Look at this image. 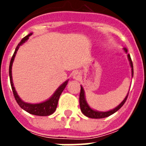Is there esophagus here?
<instances>
[{
  "label": "esophagus",
  "mask_w": 146,
  "mask_h": 146,
  "mask_svg": "<svg viewBox=\"0 0 146 146\" xmlns=\"http://www.w3.org/2000/svg\"><path fill=\"white\" fill-rule=\"evenodd\" d=\"M72 77L75 80H79L81 77V74L80 72H73V74H72Z\"/></svg>",
  "instance_id": "34e87169"
}]
</instances>
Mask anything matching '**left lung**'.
Here are the masks:
<instances>
[{
    "label": "left lung",
    "instance_id": "1",
    "mask_svg": "<svg viewBox=\"0 0 146 146\" xmlns=\"http://www.w3.org/2000/svg\"><path fill=\"white\" fill-rule=\"evenodd\" d=\"M125 52H127V50L126 48H123ZM127 57H128V60L129 61V64L131 66V76L133 77L134 74V70H133V64H132V61H131V57H130V55L128 54L127 55ZM81 89H80V110L82 113L86 115V116L88 117V118H106V117L110 116L113 115V113H115V112H117L121 107L123 106L125 102L126 101V99L128 97V94H127L126 97L124 98L123 101L121 102V104L119 105L115 108L114 109L111 110H109V111L106 112H101V111H97V110H95L92 109L91 107L89 106L88 104L87 103V101L86 99V96H85V91L82 86H80Z\"/></svg>",
    "mask_w": 146,
    "mask_h": 146
}]
</instances>
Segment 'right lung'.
<instances>
[{
    "label": "right lung",
    "instance_id": "1",
    "mask_svg": "<svg viewBox=\"0 0 146 146\" xmlns=\"http://www.w3.org/2000/svg\"><path fill=\"white\" fill-rule=\"evenodd\" d=\"M33 33H31L25 36L23 39L21 40V42L18 44V45L17 46L16 49H15V51L14 52V55H13L12 58L11 59V61H10L9 64V77H10V82H11V89H12L13 94H14V96H15V99H16L17 102L19 104V106L23 109L24 110H25L28 113H31L32 115H38V116H47V115H52L54 112L55 111L56 108H57L58 102V99L60 97V94L63 92V91L64 90V88L66 86L67 83H68V81L69 80L63 83L62 85H60L56 91H55L52 96L48 99L46 101L43 102L38 103V104H31V103H27L23 102L21 99L20 98V96H18L16 90L15 88V86L13 84V80H12V74H11V69H12V64L14 60H15V58L16 56L17 52L19 47L21 46L22 44L25 43L27 40L29 38V36H31Z\"/></svg>",
    "mask_w": 146,
    "mask_h": 146
}]
</instances>
